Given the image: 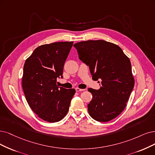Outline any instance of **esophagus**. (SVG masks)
Instances as JSON below:
<instances>
[{"instance_id": "esophagus-1", "label": "esophagus", "mask_w": 155, "mask_h": 155, "mask_svg": "<svg viewBox=\"0 0 155 155\" xmlns=\"http://www.w3.org/2000/svg\"><path fill=\"white\" fill-rule=\"evenodd\" d=\"M75 90H76L77 92H79V91H84L85 89H80L78 87H76Z\"/></svg>"}]
</instances>
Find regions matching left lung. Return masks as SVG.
Masks as SVG:
<instances>
[{
	"label": "left lung",
	"instance_id": "1",
	"mask_svg": "<svg viewBox=\"0 0 155 155\" xmlns=\"http://www.w3.org/2000/svg\"><path fill=\"white\" fill-rule=\"evenodd\" d=\"M73 46L93 77L101 81L100 89H88L93 95L87 105L89 115L100 122L116 118L127 106L134 87L129 58L119 46L104 40H88Z\"/></svg>",
	"mask_w": 155,
	"mask_h": 155
}]
</instances>
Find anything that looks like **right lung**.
Returning <instances> with one entry per match:
<instances>
[{
	"instance_id": "add662e5",
	"label": "right lung",
	"mask_w": 155,
	"mask_h": 155,
	"mask_svg": "<svg viewBox=\"0 0 155 155\" xmlns=\"http://www.w3.org/2000/svg\"><path fill=\"white\" fill-rule=\"evenodd\" d=\"M73 44L64 41L39 46L24 64L22 88L25 98L33 112L45 121L55 123L64 118L75 93V89L57 85Z\"/></svg>"
}]
</instances>
